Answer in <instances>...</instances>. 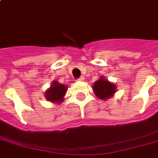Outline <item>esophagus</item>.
<instances>
[{
	"mask_svg": "<svg viewBox=\"0 0 158 158\" xmlns=\"http://www.w3.org/2000/svg\"><path fill=\"white\" fill-rule=\"evenodd\" d=\"M77 80H78V81H84V77H79V79H77Z\"/></svg>",
	"mask_w": 158,
	"mask_h": 158,
	"instance_id": "1",
	"label": "esophagus"
}]
</instances>
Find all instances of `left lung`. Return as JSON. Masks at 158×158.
<instances>
[{
  "mask_svg": "<svg viewBox=\"0 0 158 158\" xmlns=\"http://www.w3.org/2000/svg\"><path fill=\"white\" fill-rule=\"evenodd\" d=\"M93 89L95 95L102 100H106L113 96L116 91V86L105 79L103 77H100L99 80L94 83Z\"/></svg>",
  "mask_w": 158,
  "mask_h": 158,
  "instance_id": "obj_1",
  "label": "left lung"
}]
</instances>
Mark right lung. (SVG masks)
Returning <instances> with one entry per match:
<instances>
[{"instance_id":"right-lung-1","label":"right lung","mask_w":158,"mask_h":158,"mask_svg":"<svg viewBox=\"0 0 158 158\" xmlns=\"http://www.w3.org/2000/svg\"><path fill=\"white\" fill-rule=\"evenodd\" d=\"M66 91L67 87L65 85L59 84L57 81H53L50 89L46 91L45 98L48 101L59 104L64 100Z\"/></svg>"}]
</instances>
